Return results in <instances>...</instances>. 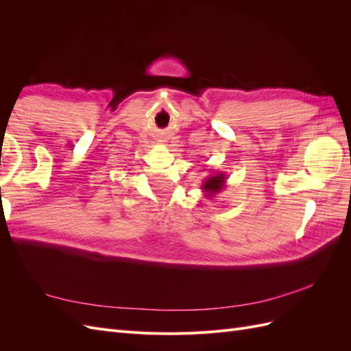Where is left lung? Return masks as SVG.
Wrapping results in <instances>:
<instances>
[{
	"label": "left lung",
	"mask_w": 351,
	"mask_h": 351,
	"mask_svg": "<svg viewBox=\"0 0 351 351\" xmlns=\"http://www.w3.org/2000/svg\"><path fill=\"white\" fill-rule=\"evenodd\" d=\"M226 182H227V176L224 173H217V174L208 176L204 180V183H202L200 189H202V192L205 193L204 196L210 199V197H214L215 195H218L221 190H224Z\"/></svg>",
	"instance_id": "1"
}]
</instances>
